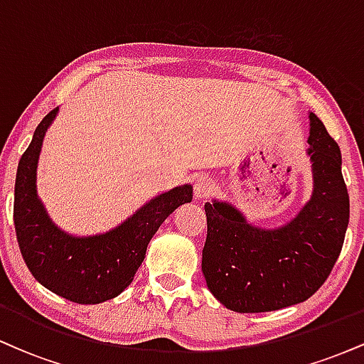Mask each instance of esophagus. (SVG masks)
Here are the masks:
<instances>
[{"label":"esophagus","instance_id":"obj_1","mask_svg":"<svg viewBox=\"0 0 364 364\" xmlns=\"http://www.w3.org/2000/svg\"><path fill=\"white\" fill-rule=\"evenodd\" d=\"M212 190H214V179H212L210 176L202 174V176H198L195 179V196L198 200L207 198V196L210 195Z\"/></svg>","mask_w":364,"mask_h":364}]
</instances>
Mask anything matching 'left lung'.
Returning <instances> with one entry per match:
<instances>
[{"label": "left lung", "instance_id": "1", "mask_svg": "<svg viewBox=\"0 0 364 364\" xmlns=\"http://www.w3.org/2000/svg\"><path fill=\"white\" fill-rule=\"evenodd\" d=\"M308 119L313 191L291 220L267 229L250 223L232 203H205L202 272L208 291L228 310L275 311L306 301L339 258L349 224L341 149L315 112Z\"/></svg>", "mask_w": 364, "mask_h": 364}]
</instances>
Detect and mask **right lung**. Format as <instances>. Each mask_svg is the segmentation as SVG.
<instances>
[{
    "label": "right lung",
    "mask_w": 364,
    "mask_h": 364,
    "mask_svg": "<svg viewBox=\"0 0 364 364\" xmlns=\"http://www.w3.org/2000/svg\"><path fill=\"white\" fill-rule=\"evenodd\" d=\"M60 107L41 121L18 162L14 220L20 252L36 281L61 298L97 304L116 298L132 284L157 229L183 203L193 186L181 185L154 196L106 232L75 236L54 224L37 193V166L44 136Z\"/></svg>",
    "instance_id": "right-lung-1"
}]
</instances>
